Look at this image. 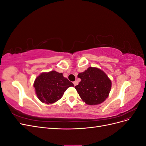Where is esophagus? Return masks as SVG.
<instances>
[{"mask_svg": "<svg viewBox=\"0 0 146 146\" xmlns=\"http://www.w3.org/2000/svg\"><path fill=\"white\" fill-rule=\"evenodd\" d=\"M73 83H74V86H76L77 84H78V82H77V81H74V82H73Z\"/></svg>", "mask_w": 146, "mask_h": 146, "instance_id": "obj_1", "label": "esophagus"}]
</instances>
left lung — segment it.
Here are the masks:
<instances>
[{
  "instance_id": "1",
  "label": "left lung",
  "mask_w": 146,
  "mask_h": 146,
  "mask_svg": "<svg viewBox=\"0 0 146 146\" xmlns=\"http://www.w3.org/2000/svg\"><path fill=\"white\" fill-rule=\"evenodd\" d=\"M77 77L81 82L75 88L86 104L98 105L108 98L111 82L102 70L90 67L85 72L78 74Z\"/></svg>"
}]
</instances>
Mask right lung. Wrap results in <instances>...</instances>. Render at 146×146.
<instances>
[{"mask_svg": "<svg viewBox=\"0 0 146 146\" xmlns=\"http://www.w3.org/2000/svg\"><path fill=\"white\" fill-rule=\"evenodd\" d=\"M74 84L63 76L62 73L52 70L42 73L34 83L35 91L42 102L52 104L60 100L66 90Z\"/></svg>", "mask_w": 146, "mask_h": 146, "instance_id": "1", "label": "right lung"}]
</instances>
